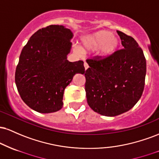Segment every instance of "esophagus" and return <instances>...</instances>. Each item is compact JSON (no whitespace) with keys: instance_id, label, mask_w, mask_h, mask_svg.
<instances>
[{"instance_id":"1","label":"esophagus","mask_w":159,"mask_h":159,"mask_svg":"<svg viewBox=\"0 0 159 159\" xmlns=\"http://www.w3.org/2000/svg\"><path fill=\"white\" fill-rule=\"evenodd\" d=\"M84 68H85V69L86 70H87V69H88V67H89V66H88V64H87V63H86V62H84Z\"/></svg>"}]
</instances>
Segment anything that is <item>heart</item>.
Returning a JSON list of instances; mask_svg holds the SVG:
<instances>
[{
	"instance_id": "obj_1",
	"label": "heart",
	"mask_w": 159,
	"mask_h": 159,
	"mask_svg": "<svg viewBox=\"0 0 159 159\" xmlns=\"http://www.w3.org/2000/svg\"><path fill=\"white\" fill-rule=\"evenodd\" d=\"M81 43L84 52H93L98 50V55L102 58L112 55L120 45L119 39L107 30H98L83 36Z\"/></svg>"
}]
</instances>
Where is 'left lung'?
Masks as SVG:
<instances>
[{
    "mask_svg": "<svg viewBox=\"0 0 159 159\" xmlns=\"http://www.w3.org/2000/svg\"><path fill=\"white\" fill-rule=\"evenodd\" d=\"M123 49L105 58L87 59L85 91L95 112L114 116L130 110L141 97L147 63L143 50L132 36L117 30Z\"/></svg>",
    "mask_w": 159,
    "mask_h": 159,
    "instance_id": "left-lung-1",
    "label": "left lung"
}]
</instances>
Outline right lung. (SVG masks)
<instances>
[{
  "label": "right lung",
  "instance_id": "obj_1",
  "mask_svg": "<svg viewBox=\"0 0 159 159\" xmlns=\"http://www.w3.org/2000/svg\"><path fill=\"white\" fill-rule=\"evenodd\" d=\"M72 37L63 25H49L33 34L24 46L15 81L21 99L33 110L42 114L61 110L65 88L75 75L85 72L83 61L67 60Z\"/></svg>",
  "mask_w": 159,
  "mask_h": 159
}]
</instances>
